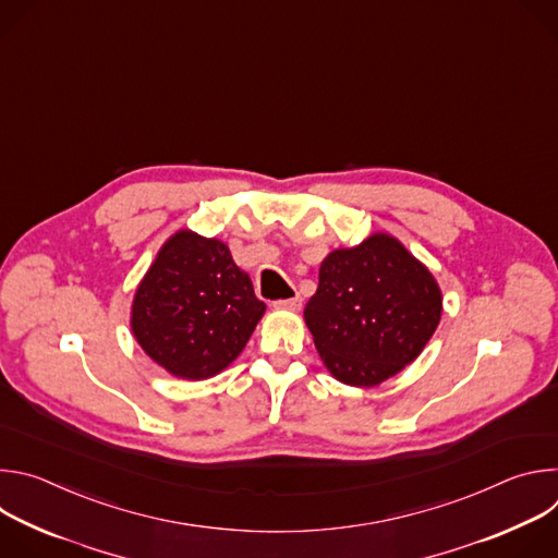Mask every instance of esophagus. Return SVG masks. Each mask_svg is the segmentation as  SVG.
I'll return each mask as SVG.
<instances>
[{
	"label": "esophagus",
	"mask_w": 558,
	"mask_h": 558,
	"mask_svg": "<svg viewBox=\"0 0 558 558\" xmlns=\"http://www.w3.org/2000/svg\"><path fill=\"white\" fill-rule=\"evenodd\" d=\"M274 306H276V308L300 311V306H302V298H300V295H295V298H289V300H278V302H274Z\"/></svg>",
	"instance_id": "34e87169"
}]
</instances>
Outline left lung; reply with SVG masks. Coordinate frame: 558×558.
Listing matches in <instances>:
<instances>
[{"mask_svg":"<svg viewBox=\"0 0 558 558\" xmlns=\"http://www.w3.org/2000/svg\"><path fill=\"white\" fill-rule=\"evenodd\" d=\"M441 289L395 235L375 231L320 265L304 323L327 371L371 388L420 357L441 320Z\"/></svg>","mask_w":558,"mask_h":558,"instance_id":"8db88e82","label":"left lung"}]
</instances>
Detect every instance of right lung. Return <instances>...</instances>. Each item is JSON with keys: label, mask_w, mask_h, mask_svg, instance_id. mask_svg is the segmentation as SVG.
<instances>
[{"label": "right lung", "mask_w": 558, "mask_h": 558, "mask_svg": "<svg viewBox=\"0 0 558 558\" xmlns=\"http://www.w3.org/2000/svg\"><path fill=\"white\" fill-rule=\"evenodd\" d=\"M265 308L222 241L179 229L134 291L130 329L154 364L196 381L243 353Z\"/></svg>", "instance_id": "obj_1"}]
</instances>
